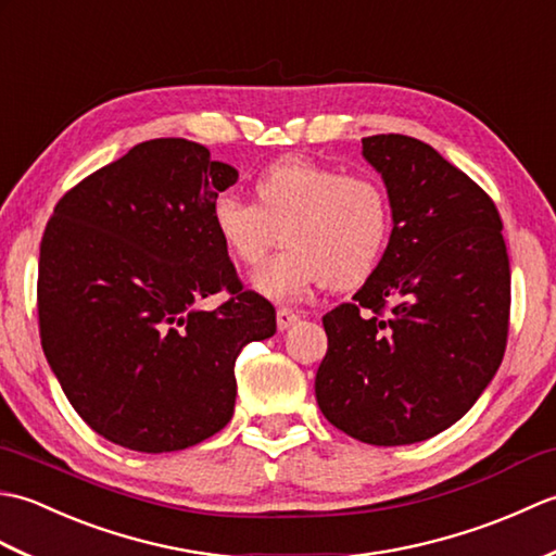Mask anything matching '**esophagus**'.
<instances>
[{
    "label": "esophagus",
    "instance_id": "obj_1",
    "mask_svg": "<svg viewBox=\"0 0 556 556\" xmlns=\"http://www.w3.org/2000/svg\"><path fill=\"white\" fill-rule=\"evenodd\" d=\"M299 320H301V315L296 311H291V308H279L277 311V327L281 329V332L296 325Z\"/></svg>",
    "mask_w": 556,
    "mask_h": 556
}]
</instances>
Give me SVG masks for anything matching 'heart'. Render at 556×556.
<instances>
[{"mask_svg": "<svg viewBox=\"0 0 556 556\" xmlns=\"http://www.w3.org/2000/svg\"><path fill=\"white\" fill-rule=\"evenodd\" d=\"M255 200L222 193L212 227L236 263L253 267V287L271 301H296L313 287L351 289L372 275L392 233V203L370 176L341 174L308 157H281L257 174Z\"/></svg>", "mask_w": 556, "mask_h": 556, "instance_id": "obj_1", "label": "heart"}]
</instances>
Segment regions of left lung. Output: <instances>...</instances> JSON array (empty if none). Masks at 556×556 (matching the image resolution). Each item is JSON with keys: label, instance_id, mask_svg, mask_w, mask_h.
<instances>
[{"label": "left lung", "instance_id": "left-lung-1", "mask_svg": "<svg viewBox=\"0 0 556 556\" xmlns=\"http://www.w3.org/2000/svg\"><path fill=\"white\" fill-rule=\"evenodd\" d=\"M394 229L380 265L323 317L315 396L353 440L399 446L464 418L509 334L511 269L502 217L482 188L418 138H363Z\"/></svg>", "mask_w": 556, "mask_h": 556}]
</instances>
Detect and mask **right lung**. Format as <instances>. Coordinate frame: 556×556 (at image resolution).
<instances>
[{
  "label": "right lung",
  "instance_id": "1",
  "mask_svg": "<svg viewBox=\"0 0 556 556\" xmlns=\"http://www.w3.org/2000/svg\"><path fill=\"white\" fill-rule=\"evenodd\" d=\"M239 179L186 138L146 140L59 200L40 243L42 351L71 406L134 452L193 446L233 416V365L277 332L212 227ZM227 290L215 312L197 303Z\"/></svg>",
  "mask_w": 556,
  "mask_h": 556
}]
</instances>
